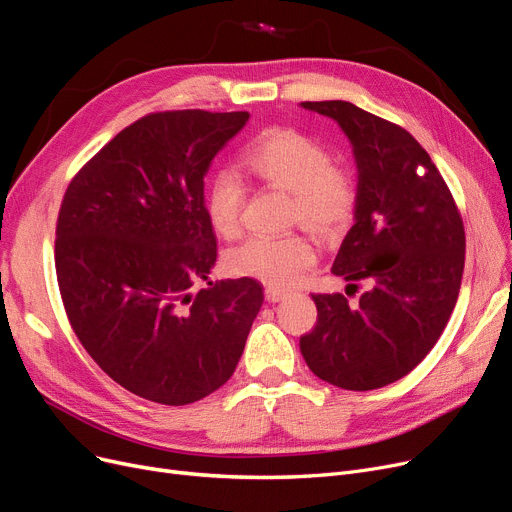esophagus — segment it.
<instances>
[{"label": "esophagus", "instance_id": "obj_1", "mask_svg": "<svg viewBox=\"0 0 512 512\" xmlns=\"http://www.w3.org/2000/svg\"><path fill=\"white\" fill-rule=\"evenodd\" d=\"M284 297H288V293L282 291V288H276V286H268V288H265V301H268V303H278V301H282Z\"/></svg>", "mask_w": 512, "mask_h": 512}]
</instances>
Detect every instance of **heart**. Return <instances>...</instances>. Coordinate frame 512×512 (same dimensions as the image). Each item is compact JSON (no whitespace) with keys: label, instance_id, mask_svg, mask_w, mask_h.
I'll use <instances>...</instances> for the list:
<instances>
[{"label":"heart","instance_id":"b5f03b06","mask_svg":"<svg viewBox=\"0 0 512 512\" xmlns=\"http://www.w3.org/2000/svg\"><path fill=\"white\" fill-rule=\"evenodd\" d=\"M242 167L257 180L293 194L291 219L320 238L347 228L358 205V184L351 171L332 165L330 152L318 140L291 127H272L242 154ZM247 186L224 169L207 190V215L213 230L228 240L240 236ZM316 251L299 234L253 236L228 255V270L272 286H293L314 268Z\"/></svg>","mask_w":512,"mask_h":512}]
</instances>
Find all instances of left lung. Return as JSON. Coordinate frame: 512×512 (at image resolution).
Instances as JSON below:
<instances>
[{
  "label": "left lung",
  "mask_w": 512,
  "mask_h": 512,
  "mask_svg": "<svg viewBox=\"0 0 512 512\" xmlns=\"http://www.w3.org/2000/svg\"><path fill=\"white\" fill-rule=\"evenodd\" d=\"M337 121L358 169V205L332 274L366 291L311 295L314 330L301 337L318 379L349 391L395 383L433 349L458 299L464 228L454 198L410 133L345 100L301 102Z\"/></svg>",
  "instance_id": "1"
}]
</instances>
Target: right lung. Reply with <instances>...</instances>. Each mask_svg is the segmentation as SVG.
Listing matches in <instances>:
<instances>
[{"mask_svg": "<svg viewBox=\"0 0 512 512\" xmlns=\"http://www.w3.org/2000/svg\"><path fill=\"white\" fill-rule=\"evenodd\" d=\"M249 117L148 115L64 194L56 276L66 316L110 379L150 402L186 406L224 385L261 309L257 280H209L217 244L205 175Z\"/></svg>", "mask_w": 512, "mask_h": 512, "instance_id": "right-lung-1", "label": "right lung"}]
</instances>
